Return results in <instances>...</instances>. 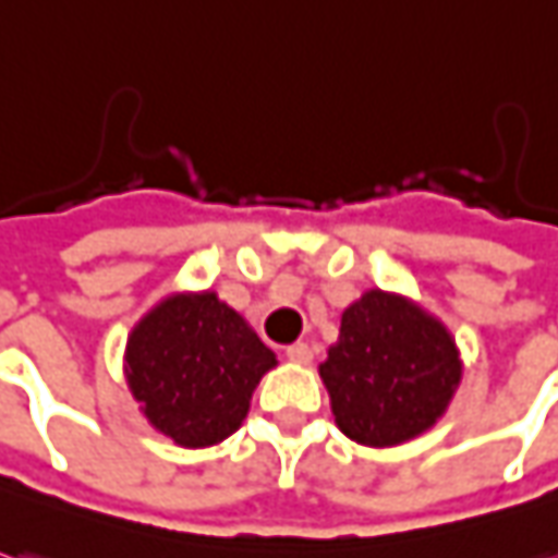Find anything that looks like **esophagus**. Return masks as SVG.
<instances>
[{
  "label": "esophagus",
  "instance_id": "34e87169",
  "mask_svg": "<svg viewBox=\"0 0 558 558\" xmlns=\"http://www.w3.org/2000/svg\"><path fill=\"white\" fill-rule=\"evenodd\" d=\"M287 357H290L293 364H308V361H312V345H308V342H293V345L287 349Z\"/></svg>",
  "mask_w": 558,
  "mask_h": 558
}]
</instances>
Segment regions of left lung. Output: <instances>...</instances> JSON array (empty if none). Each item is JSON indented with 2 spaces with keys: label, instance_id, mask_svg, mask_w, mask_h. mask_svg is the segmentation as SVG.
<instances>
[{
  "label": "left lung",
  "instance_id": "8db88e82",
  "mask_svg": "<svg viewBox=\"0 0 558 558\" xmlns=\"http://www.w3.org/2000/svg\"><path fill=\"white\" fill-rule=\"evenodd\" d=\"M317 371L339 429L357 445L392 448L433 429L463 364L441 320L411 299L367 290L342 312L339 339Z\"/></svg>",
  "mask_w": 558,
  "mask_h": 558
}]
</instances>
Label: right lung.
<instances>
[{
	"label": "right lung",
	"instance_id": "add662e5",
	"mask_svg": "<svg viewBox=\"0 0 558 558\" xmlns=\"http://www.w3.org/2000/svg\"><path fill=\"white\" fill-rule=\"evenodd\" d=\"M278 364L253 327L216 293L154 305L125 342V383L154 429L182 448L238 433L262 374Z\"/></svg>",
	"mask_w": 558,
	"mask_h": 558
}]
</instances>
